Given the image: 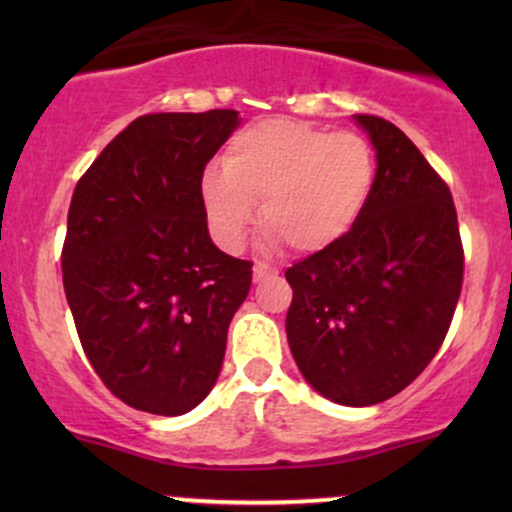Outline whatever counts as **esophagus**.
<instances>
[{"instance_id": "obj_1", "label": "esophagus", "mask_w": 512, "mask_h": 512, "mask_svg": "<svg viewBox=\"0 0 512 512\" xmlns=\"http://www.w3.org/2000/svg\"><path fill=\"white\" fill-rule=\"evenodd\" d=\"M252 274H255V281H262V279H269V276L279 274V269H274L272 264H267V262H255Z\"/></svg>"}]
</instances>
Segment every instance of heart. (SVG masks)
I'll return each mask as SVG.
<instances>
[{
	"label": "heart",
	"instance_id": "obj_1",
	"mask_svg": "<svg viewBox=\"0 0 512 512\" xmlns=\"http://www.w3.org/2000/svg\"><path fill=\"white\" fill-rule=\"evenodd\" d=\"M375 178V151L361 134L269 117L233 134L223 170L202 175L199 197L221 248H243L260 204L264 231L310 255L356 226Z\"/></svg>",
	"mask_w": 512,
	"mask_h": 512
}]
</instances>
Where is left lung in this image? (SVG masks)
Wrapping results in <instances>:
<instances>
[{
  "instance_id": "obj_1",
  "label": "left lung",
  "mask_w": 512,
  "mask_h": 512,
  "mask_svg": "<svg viewBox=\"0 0 512 512\" xmlns=\"http://www.w3.org/2000/svg\"><path fill=\"white\" fill-rule=\"evenodd\" d=\"M354 117L378 151L373 195L339 243L286 269V337L322 397L370 407L438 354L460 301L464 250L450 187L424 154L383 117Z\"/></svg>"
}]
</instances>
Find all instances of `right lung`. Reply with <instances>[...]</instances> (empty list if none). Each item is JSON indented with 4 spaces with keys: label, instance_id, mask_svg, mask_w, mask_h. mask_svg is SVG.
I'll use <instances>...</instances> for the list:
<instances>
[{
    "label": "right lung",
    "instance_id": "add662e5",
    "mask_svg": "<svg viewBox=\"0 0 512 512\" xmlns=\"http://www.w3.org/2000/svg\"><path fill=\"white\" fill-rule=\"evenodd\" d=\"M236 110L149 113L74 187L62 281L84 354L139 411L180 416L214 387L252 262L211 243L199 182Z\"/></svg>",
    "mask_w": 512,
    "mask_h": 512
}]
</instances>
